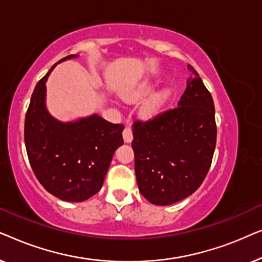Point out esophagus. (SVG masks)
I'll return each instance as SVG.
<instances>
[{
    "mask_svg": "<svg viewBox=\"0 0 262 262\" xmlns=\"http://www.w3.org/2000/svg\"><path fill=\"white\" fill-rule=\"evenodd\" d=\"M123 138H124V142L125 143H131L132 139H134V135H132V130L131 127L126 126L124 128L123 131Z\"/></svg>",
    "mask_w": 262,
    "mask_h": 262,
    "instance_id": "esophagus-1",
    "label": "esophagus"
}]
</instances>
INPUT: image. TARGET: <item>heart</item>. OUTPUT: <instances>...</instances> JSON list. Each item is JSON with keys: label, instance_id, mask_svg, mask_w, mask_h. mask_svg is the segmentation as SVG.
<instances>
[{"label": "heart", "instance_id": "b5f03b06", "mask_svg": "<svg viewBox=\"0 0 262 262\" xmlns=\"http://www.w3.org/2000/svg\"><path fill=\"white\" fill-rule=\"evenodd\" d=\"M152 85L149 83V82H145L139 85V87L131 89V91H126L123 93V98L126 100L127 102H136L138 100H141L150 94L151 92ZM170 98V92L168 89H163L160 93H157L150 98L148 101H146L144 105L141 107V113L143 117L145 118H151L160 112L161 110L166 106V103L168 102V100Z\"/></svg>", "mask_w": 262, "mask_h": 262}]
</instances>
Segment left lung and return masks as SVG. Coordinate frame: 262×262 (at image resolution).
<instances>
[{"label": "left lung", "mask_w": 262, "mask_h": 262, "mask_svg": "<svg viewBox=\"0 0 262 262\" xmlns=\"http://www.w3.org/2000/svg\"><path fill=\"white\" fill-rule=\"evenodd\" d=\"M178 107L137 121L132 149L138 189L155 205L187 198L203 184L216 148L212 96L193 67Z\"/></svg>", "instance_id": "1"}]
</instances>
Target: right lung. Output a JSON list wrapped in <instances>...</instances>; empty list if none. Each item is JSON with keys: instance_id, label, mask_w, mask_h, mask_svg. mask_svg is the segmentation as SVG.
Instances as JSON below:
<instances>
[{"instance_id": "right-lung-1", "label": "right lung", "mask_w": 262, "mask_h": 262, "mask_svg": "<svg viewBox=\"0 0 262 262\" xmlns=\"http://www.w3.org/2000/svg\"><path fill=\"white\" fill-rule=\"evenodd\" d=\"M70 55L63 60L76 58ZM38 82L25 119V145L38 181L64 202H84L102 187L116 150L123 145L124 126L98 114L74 121L57 120L46 108V81Z\"/></svg>"}]
</instances>
